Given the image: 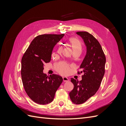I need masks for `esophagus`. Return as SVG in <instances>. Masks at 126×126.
Instances as JSON below:
<instances>
[{
	"label": "esophagus",
	"instance_id": "1",
	"mask_svg": "<svg viewBox=\"0 0 126 126\" xmlns=\"http://www.w3.org/2000/svg\"><path fill=\"white\" fill-rule=\"evenodd\" d=\"M63 81L64 82L69 81V79H68V78H67V77H63Z\"/></svg>",
	"mask_w": 126,
	"mask_h": 126
}]
</instances>
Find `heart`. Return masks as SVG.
<instances>
[{
    "mask_svg": "<svg viewBox=\"0 0 126 126\" xmlns=\"http://www.w3.org/2000/svg\"><path fill=\"white\" fill-rule=\"evenodd\" d=\"M70 47L73 53H79L80 54L82 51V44L80 40L77 38L70 37L68 39ZM61 49L59 48V50ZM54 68L56 71L61 75H66L68 72L69 66L64 62H59L56 63L54 65Z\"/></svg>",
    "mask_w": 126,
    "mask_h": 126,
    "instance_id": "1",
    "label": "heart"
}]
</instances>
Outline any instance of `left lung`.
<instances>
[{"instance_id": "obj_1", "label": "left lung", "mask_w": 126, "mask_h": 126, "mask_svg": "<svg viewBox=\"0 0 126 126\" xmlns=\"http://www.w3.org/2000/svg\"><path fill=\"white\" fill-rule=\"evenodd\" d=\"M76 33L83 40L87 47L86 55L80 68L83 72L80 81L71 78L74 89L69 93L72 102L75 104H81L93 96L99 89L105 72L106 57L102 47L95 38L86 32Z\"/></svg>"}]
</instances>
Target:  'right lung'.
I'll use <instances>...</instances> for the list:
<instances>
[{"label": "right lung", "mask_w": 126, "mask_h": 126, "mask_svg": "<svg viewBox=\"0 0 126 126\" xmlns=\"http://www.w3.org/2000/svg\"><path fill=\"white\" fill-rule=\"evenodd\" d=\"M64 34H44L37 36L30 43L21 59V75L27 94L39 105L53 100L63 82L61 76L52 74L48 77L43 72L44 63L50 62L52 51Z\"/></svg>", "instance_id": "obj_1"}]
</instances>
